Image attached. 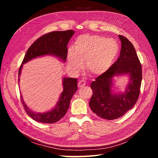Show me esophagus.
Returning a JSON list of instances; mask_svg holds the SVG:
<instances>
[{
    "instance_id": "1",
    "label": "esophagus",
    "mask_w": 158,
    "mask_h": 158,
    "mask_svg": "<svg viewBox=\"0 0 158 158\" xmlns=\"http://www.w3.org/2000/svg\"><path fill=\"white\" fill-rule=\"evenodd\" d=\"M85 85V81L80 80V81H79V82L78 84V86L79 88H82V87L84 86Z\"/></svg>"
}]
</instances>
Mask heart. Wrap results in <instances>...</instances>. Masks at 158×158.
<instances>
[{
	"mask_svg": "<svg viewBox=\"0 0 158 158\" xmlns=\"http://www.w3.org/2000/svg\"><path fill=\"white\" fill-rule=\"evenodd\" d=\"M118 49L117 43L112 39L98 35H80L73 49L68 51V68L72 73H78L85 62V69L92 75H102L113 64Z\"/></svg>",
	"mask_w": 158,
	"mask_h": 158,
	"instance_id": "b5f03b06",
	"label": "heart"
}]
</instances>
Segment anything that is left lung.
Returning a JSON list of instances; mask_svg holds the SVG:
<instances>
[{
  "label": "left lung",
  "instance_id": "1",
  "mask_svg": "<svg viewBox=\"0 0 158 158\" xmlns=\"http://www.w3.org/2000/svg\"><path fill=\"white\" fill-rule=\"evenodd\" d=\"M121 42L120 56L110 69L91 84L92 96L89 102L92 111L107 120H114L131 110L139 97L142 82V66L135 47L127 38L118 35ZM127 75L129 83L124 93H114L113 78Z\"/></svg>",
  "mask_w": 158,
  "mask_h": 158
}]
</instances>
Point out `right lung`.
<instances>
[{"instance_id": "add662e5", "label": "right lung", "mask_w": 158, "mask_h": 158, "mask_svg": "<svg viewBox=\"0 0 158 158\" xmlns=\"http://www.w3.org/2000/svg\"><path fill=\"white\" fill-rule=\"evenodd\" d=\"M74 33V31L73 30L56 31L48 33L38 38L27 49L19 69L18 77L20 76L23 64L37 57L51 55L57 57L64 63L67 57V45ZM18 81H20V78H18ZM63 92L54 108L45 113L32 111L23 100L21 94L22 103L27 114L33 120L41 123L51 124L59 121L67 112L70 100L77 91V79L64 77L63 78Z\"/></svg>"}]
</instances>
